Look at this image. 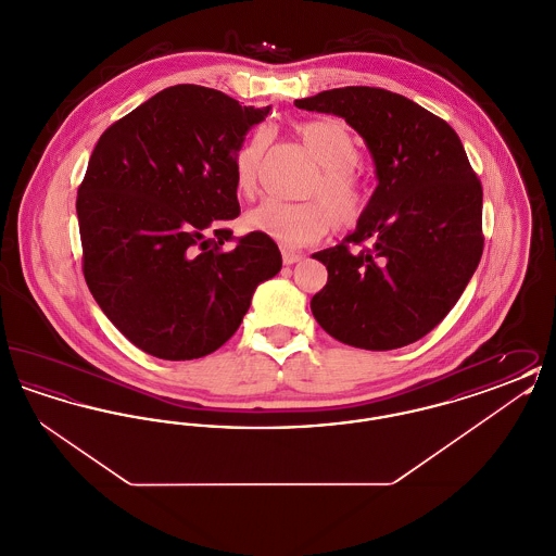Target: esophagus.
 Returning a JSON list of instances; mask_svg holds the SVG:
<instances>
[{
    "label": "esophagus",
    "mask_w": 556,
    "mask_h": 556,
    "mask_svg": "<svg viewBox=\"0 0 556 556\" xmlns=\"http://www.w3.org/2000/svg\"><path fill=\"white\" fill-rule=\"evenodd\" d=\"M281 256H283V265L288 266L295 265V263H300L304 258L300 252H293V250H283Z\"/></svg>",
    "instance_id": "34e87169"
}]
</instances>
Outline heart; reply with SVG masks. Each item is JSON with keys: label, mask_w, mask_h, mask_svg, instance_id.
<instances>
[{"label": "heart", "mask_w": 556, "mask_h": 556, "mask_svg": "<svg viewBox=\"0 0 556 556\" xmlns=\"http://www.w3.org/2000/svg\"><path fill=\"white\" fill-rule=\"evenodd\" d=\"M293 132L320 166L306 189V195L317 200L302 204L265 200L245 214L250 229L286 248L308 245L336 225L340 229L356 227L369 208L367 187L356 173L361 148L344 121L336 116L304 121L293 127ZM268 141V132H254L238 152L236 186L245 198L258 191Z\"/></svg>", "instance_id": "b5f03b06"}]
</instances>
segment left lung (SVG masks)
<instances>
[{"instance_id":"obj_1","label":"left lung","mask_w":556,"mask_h":556,"mask_svg":"<svg viewBox=\"0 0 556 556\" xmlns=\"http://www.w3.org/2000/svg\"><path fill=\"white\" fill-rule=\"evenodd\" d=\"M342 116L375 162L377 187L352 236L313 254L327 286L311 311L336 340L396 350L427 336L473 277L483 191L458 135L413 100L379 87H340L295 100ZM348 242H367L352 253Z\"/></svg>"}]
</instances>
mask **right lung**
Returning <instances> with one entry per match:
<instances>
[{
    "label": "right lung",
    "mask_w": 556,
    "mask_h": 556,
    "mask_svg": "<svg viewBox=\"0 0 556 556\" xmlns=\"http://www.w3.org/2000/svg\"><path fill=\"white\" fill-rule=\"evenodd\" d=\"M270 106L200 85L166 87L102 132L77 195L83 275L114 327L162 361L202 358L281 270L265 233L231 250L236 159Z\"/></svg>",
    "instance_id": "right-lung-1"
}]
</instances>
